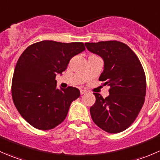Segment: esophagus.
Wrapping results in <instances>:
<instances>
[{"instance_id":"1","label":"esophagus","mask_w":160,"mask_h":160,"mask_svg":"<svg viewBox=\"0 0 160 160\" xmlns=\"http://www.w3.org/2000/svg\"><path fill=\"white\" fill-rule=\"evenodd\" d=\"M85 93H87L86 90H80V94H84Z\"/></svg>"}]
</instances>
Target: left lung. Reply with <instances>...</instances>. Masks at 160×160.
<instances>
[{
  "mask_svg": "<svg viewBox=\"0 0 160 160\" xmlns=\"http://www.w3.org/2000/svg\"><path fill=\"white\" fill-rule=\"evenodd\" d=\"M85 46L103 59L104 70L99 80L110 87L105 98L93 93L96 101L90 108L92 119L108 133L123 132L133 123L144 104L146 80L142 66L135 52L121 42H86Z\"/></svg>",
  "mask_w": 160,
  "mask_h": 160,
  "instance_id": "8db88e82",
  "label": "left lung"
}]
</instances>
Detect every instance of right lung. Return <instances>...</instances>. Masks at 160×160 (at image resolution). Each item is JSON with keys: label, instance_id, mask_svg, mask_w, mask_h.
Instances as JSON below:
<instances>
[{"label": "right lung", "instance_id": "obj_1", "mask_svg": "<svg viewBox=\"0 0 160 160\" xmlns=\"http://www.w3.org/2000/svg\"><path fill=\"white\" fill-rule=\"evenodd\" d=\"M83 42H38L28 46L18 60L11 85L16 108L28 123L49 130L65 120L79 89L56 88V75L66 70L72 56L84 51Z\"/></svg>", "mask_w": 160, "mask_h": 160}]
</instances>
